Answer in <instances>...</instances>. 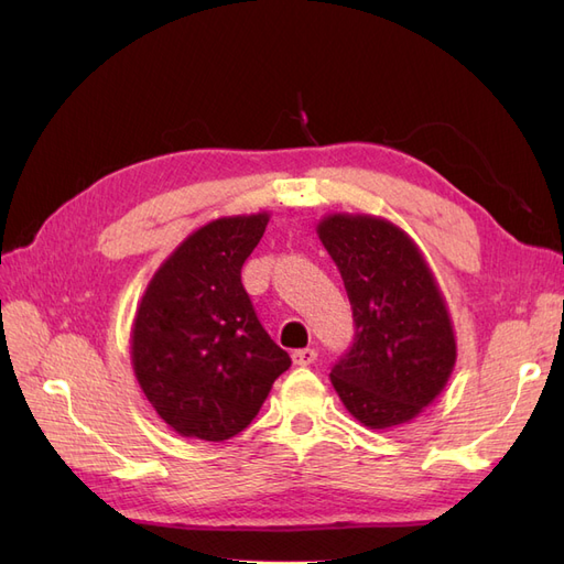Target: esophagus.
I'll return each mask as SVG.
<instances>
[{
    "mask_svg": "<svg viewBox=\"0 0 564 564\" xmlns=\"http://www.w3.org/2000/svg\"><path fill=\"white\" fill-rule=\"evenodd\" d=\"M292 360H294V365H299V367H308V365H313V362L317 360V350H315V348H301V350H294Z\"/></svg>",
    "mask_w": 564,
    "mask_h": 564,
    "instance_id": "obj_1",
    "label": "esophagus"
}]
</instances>
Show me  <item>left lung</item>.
<instances>
[{
    "mask_svg": "<svg viewBox=\"0 0 564 564\" xmlns=\"http://www.w3.org/2000/svg\"><path fill=\"white\" fill-rule=\"evenodd\" d=\"M317 235L344 278L355 338L332 383L367 429L412 421L447 386L456 340L423 253L386 218L332 214Z\"/></svg>",
    "mask_w": 564,
    "mask_h": 564,
    "instance_id": "obj_1",
    "label": "left lung"
}]
</instances>
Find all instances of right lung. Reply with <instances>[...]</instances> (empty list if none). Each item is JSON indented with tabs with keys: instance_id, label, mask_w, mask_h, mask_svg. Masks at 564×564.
I'll return each mask as SVG.
<instances>
[{
	"instance_id": "right-lung-1",
	"label": "right lung",
	"mask_w": 564,
	"mask_h": 564,
	"mask_svg": "<svg viewBox=\"0 0 564 564\" xmlns=\"http://www.w3.org/2000/svg\"><path fill=\"white\" fill-rule=\"evenodd\" d=\"M270 214L202 226L152 275L131 329V365L148 402L183 437L224 442L259 414L289 355L268 336L242 265Z\"/></svg>"
}]
</instances>
